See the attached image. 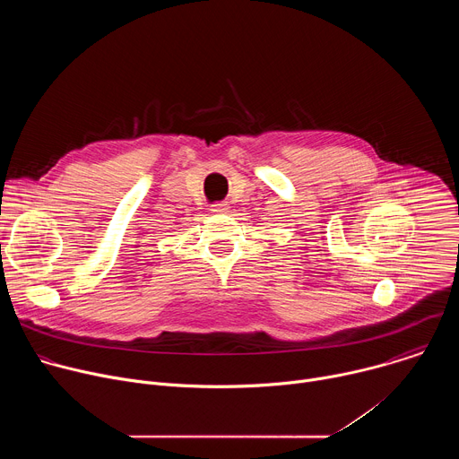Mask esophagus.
I'll return each mask as SVG.
<instances>
[{
  "mask_svg": "<svg viewBox=\"0 0 459 459\" xmlns=\"http://www.w3.org/2000/svg\"><path fill=\"white\" fill-rule=\"evenodd\" d=\"M214 214H227L229 212V204L221 202V204H214L211 209Z\"/></svg>",
  "mask_w": 459,
  "mask_h": 459,
  "instance_id": "1",
  "label": "esophagus"
}]
</instances>
